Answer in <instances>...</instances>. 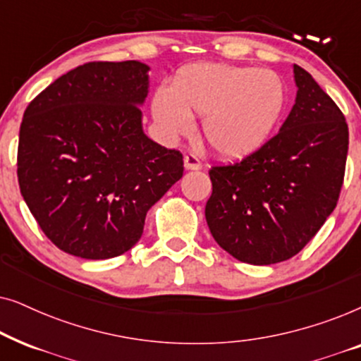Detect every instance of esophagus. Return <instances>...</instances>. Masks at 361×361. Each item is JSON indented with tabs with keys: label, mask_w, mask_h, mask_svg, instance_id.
I'll return each mask as SVG.
<instances>
[{
	"label": "esophagus",
	"mask_w": 361,
	"mask_h": 361,
	"mask_svg": "<svg viewBox=\"0 0 361 361\" xmlns=\"http://www.w3.org/2000/svg\"><path fill=\"white\" fill-rule=\"evenodd\" d=\"M184 167L187 171H199L202 164H200L199 157H197L195 154H185L184 156Z\"/></svg>",
	"instance_id": "34e87169"
}]
</instances>
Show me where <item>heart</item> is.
<instances>
[{
  "label": "heart",
  "mask_w": 361,
  "mask_h": 361,
  "mask_svg": "<svg viewBox=\"0 0 361 361\" xmlns=\"http://www.w3.org/2000/svg\"><path fill=\"white\" fill-rule=\"evenodd\" d=\"M286 102V87L274 72L195 63L176 77L174 88H157L152 116L167 137L189 135L192 115L204 116L202 130L215 154L238 161L268 142Z\"/></svg>",
  "instance_id": "heart-1"
}]
</instances>
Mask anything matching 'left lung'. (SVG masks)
<instances>
[{
    "mask_svg": "<svg viewBox=\"0 0 361 361\" xmlns=\"http://www.w3.org/2000/svg\"><path fill=\"white\" fill-rule=\"evenodd\" d=\"M279 133L255 154L209 171L205 219L216 243L248 264L298 255L337 205L348 152L343 113L302 67Z\"/></svg>",
    "mask_w": 361,
    "mask_h": 361,
    "instance_id": "1",
    "label": "left lung"
}]
</instances>
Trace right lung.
<instances>
[{"label":"right lung","instance_id":"add662e5","mask_svg":"<svg viewBox=\"0 0 361 361\" xmlns=\"http://www.w3.org/2000/svg\"><path fill=\"white\" fill-rule=\"evenodd\" d=\"M147 72L137 61L83 63L24 111L19 189L47 238L68 255L126 253L147 210L182 177L180 152L142 131Z\"/></svg>","mask_w":361,"mask_h":361}]
</instances>
